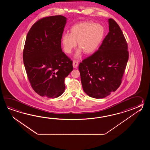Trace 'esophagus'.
<instances>
[{
  "label": "esophagus",
  "instance_id": "1",
  "mask_svg": "<svg viewBox=\"0 0 150 150\" xmlns=\"http://www.w3.org/2000/svg\"><path fill=\"white\" fill-rule=\"evenodd\" d=\"M72 64H73V67H74V68H76L78 66V63L76 61H74Z\"/></svg>",
  "mask_w": 150,
  "mask_h": 150
}]
</instances>
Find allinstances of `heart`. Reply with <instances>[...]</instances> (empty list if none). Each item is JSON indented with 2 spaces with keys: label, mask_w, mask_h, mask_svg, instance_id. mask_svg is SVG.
<instances>
[{
  "label": "heart",
  "mask_w": 150,
  "mask_h": 150,
  "mask_svg": "<svg viewBox=\"0 0 150 150\" xmlns=\"http://www.w3.org/2000/svg\"><path fill=\"white\" fill-rule=\"evenodd\" d=\"M105 30L101 25L91 21L78 23L72 27L70 34L62 36L61 42L64 51L70 54L76 47V43L79 49L75 57H79L81 52L86 55L94 53L99 48L104 37Z\"/></svg>",
  "instance_id": "obj_1"
}]
</instances>
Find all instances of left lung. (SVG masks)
Masks as SVG:
<instances>
[{"mask_svg": "<svg viewBox=\"0 0 150 150\" xmlns=\"http://www.w3.org/2000/svg\"><path fill=\"white\" fill-rule=\"evenodd\" d=\"M108 23V34L99 50L79 65L83 91L96 99L104 98L118 88L129 58L121 29L112 19Z\"/></svg>", "mask_w": 150, "mask_h": 150, "instance_id": "8db88e82", "label": "left lung"}]
</instances>
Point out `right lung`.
Wrapping results in <instances>:
<instances>
[{"label":"right lung","instance_id":"obj_1","mask_svg":"<svg viewBox=\"0 0 150 150\" xmlns=\"http://www.w3.org/2000/svg\"><path fill=\"white\" fill-rule=\"evenodd\" d=\"M67 19L49 16L32 25L25 39L23 60L33 89L41 96L56 98L64 92V79L72 61L62 51L61 39Z\"/></svg>","mask_w":150,"mask_h":150}]
</instances>
